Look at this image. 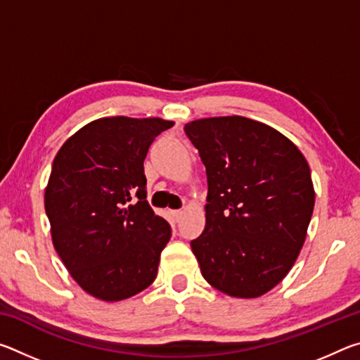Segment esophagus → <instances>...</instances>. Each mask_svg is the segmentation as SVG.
I'll return each instance as SVG.
<instances>
[{"instance_id": "obj_1", "label": "esophagus", "mask_w": 360, "mask_h": 360, "mask_svg": "<svg viewBox=\"0 0 360 360\" xmlns=\"http://www.w3.org/2000/svg\"><path fill=\"white\" fill-rule=\"evenodd\" d=\"M169 214H172V217L174 219V221L178 222L179 219H181V216H182V211H181V210H176V211H172V212H169Z\"/></svg>"}]
</instances>
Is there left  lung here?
Here are the masks:
<instances>
[{
    "mask_svg": "<svg viewBox=\"0 0 360 360\" xmlns=\"http://www.w3.org/2000/svg\"><path fill=\"white\" fill-rule=\"evenodd\" d=\"M206 168L203 233L191 241L203 278L238 298L266 294L300 254L314 208L308 162L262 122L229 115L188 122Z\"/></svg>",
    "mask_w": 360,
    "mask_h": 360,
    "instance_id": "1",
    "label": "left lung"
}]
</instances>
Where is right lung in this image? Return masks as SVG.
Segmentation results:
<instances>
[{"label":"right lung","mask_w":360,"mask_h":360,"mask_svg":"<svg viewBox=\"0 0 360 360\" xmlns=\"http://www.w3.org/2000/svg\"><path fill=\"white\" fill-rule=\"evenodd\" d=\"M173 122L103 117L66 139L52 163L44 206L53 248L72 279L119 302L154 283L172 227L146 200L144 158ZM133 196L139 198L129 205Z\"/></svg>","instance_id":"obj_1"}]
</instances>
